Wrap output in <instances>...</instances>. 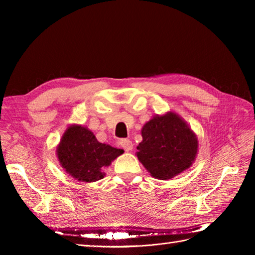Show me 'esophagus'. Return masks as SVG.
<instances>
[{
	"instance_id": "obj_1",
	"label": "esophagus",
	"mask_w": 255,
	"mask_h": 255,
	"mask_svg": "<svg viewBox=\"0 0 255 255\" xmlns=\"http://www.w3.org/2000/svg\"><path fill=\"white\" fill-rule=\"evenodd\" d=\"M119 144H121L126 151L132 150V142L129 139H122L121 141H119Z\"/></svg>"
}]
</instances>
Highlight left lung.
Segmentation results:
<instances>
[{
	"mask_svg": "<svg viewBox=\"0 0 255 255\" xmlns=\"http://www.w3.org/2000/svg\"><path fill=\"white\" fill-rule=\"evenodd\" d=\"M137 156L155 178L174 177L188 169L196 156L197 138L174 113L153 117L143 126Z\"/></svg>",
	"mask_w": 255,
	"mask_h": 255,
	"instance_id": "obj_1",
	"label": "left lung"
}]
</instances>
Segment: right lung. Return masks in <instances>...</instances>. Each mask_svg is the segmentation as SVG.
<instances>
[{
	"instance_id": "1",
	"label": "right lung",
	"mask_w": 255,
	"mask_h": 255,
	"mask_svg": "<svg viewBox=\"0 0 255 255\" xmlns=\"http://www.w3.org/2000/svg\"><path fill=\"white\" fill-rule=\"evenodd\" d=\"M123 152L122 149L99 142L93 132L82 126H70L57 149L63 169L80 182L102 180L103 170Z\"/></svg>"
}]
</instances>
